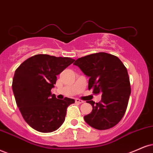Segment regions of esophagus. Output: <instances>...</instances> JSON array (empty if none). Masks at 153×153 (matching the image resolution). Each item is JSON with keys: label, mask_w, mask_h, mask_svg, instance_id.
Instances as JSON below:
<instances>
[{"label": "esophagus", "mask_w": 153, "mask_h": 153, "mask_svg": "<svg viewBox=\"0 0 153 153\" xmlns=\"http://www.w3.org/2000/svg\"><path fill=\"white\" fill-rule=\"evenodd\" d=\"M75 101H76V103H84V101H82V100H80L79 99H76V100H75Z\"/></svg>", "instance_id": "obj_1"}]
</instances>
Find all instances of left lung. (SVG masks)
<instances>
[{
    "label": "left lung",
    "mask_w": 153,
    "mask_h": 153,
    "mask_svg": "<svg viewBox=\"0 0 153 153\" xmlns=\"http://www.w3.org/2000/svg\"><path fill=\"white\" fill-rule=\"evenodd\" d=\"M74 65L79 67L88 79V89L101 94L99 103L89 101L92 111L84 117L86 123L97 130L116 126L125 114L131 84L127 69L117 56L99 52L79 58Z\"/></svg>",
    "instance_id": "left-lung-1"
}]
</instances>
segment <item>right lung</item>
<instances>
[{"mask_svg": "<svg viewBox=\"0 0 153 153\" xmlns=\"http://www.w3.org/2000/svg\"><path fill=\"white\" fill-rule=\"evenodd\" d=\"M74 62L69 57L48 54L33 56L19 66L13 79V91L24 120L41 133L57 130L65 120L67 108L73 99H56L51 93L56 75Z\"/></svg>", "mask_w": 153, "mask_h": 153, "instance_id": "obj_1", "label": "right lung"}]
</instances>
